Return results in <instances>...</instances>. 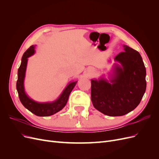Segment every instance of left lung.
I'll return each instance as SVG.
<instances>
[{"label": "left lung", "instance_id": "obj_1", "mask_svg": "<svg viewBox=\"0 0 159 159\" xmlns=\"http://www.w3.org/2000/svg\"><path fill=\"white\" fill-rule=\"evenodd\" d=\"M124 52L115 60L114 74L109 81L91 80V98L94 107L109 116H122L135 109L145 92L146 68L139 53L123 45Z\"/></svg>", "mask_w": 159, "mask_h": 159}]
</instances>
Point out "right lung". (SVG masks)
<instances>
[{"label": "right lung", "instance_id": "obj_1", "mask_svg": "<svg viewBox=\"0 0 159 159\" xmlns=\"http://www.w3.org/2000/svg\"><path fill=\"white\" fill-rule=\"evenodd\" d=\"M35 46H31L23 54L21 64L18 70V80L16 81V89L22 104L32 113L40 117H46L52 115L63 109L68 100L69 95L75 87L78 81L70 82L60 97L53 102L38 103L30 99L26 95L24 87V80L25 78L28 57L34 54Z\"/></svg>", "mask_w": 159, "mask_h": 159}]
</instances>
